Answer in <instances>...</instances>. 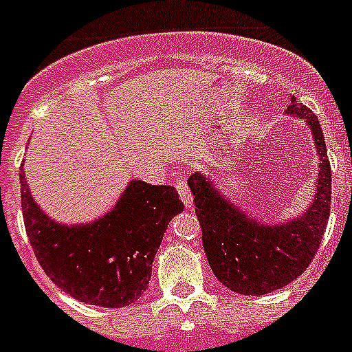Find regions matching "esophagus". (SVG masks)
<instances>
[{
    "mask_svg": "<svg viewBox=\"0 0 352 352\" xmlns=\"http://www.w3.org/2000/svg\"><path fill=\"white\" fill-rule=\"evenodd\" d=\"M175 188L177 192H179V195H181V201L184 203V206H186L188 210L193 208V195L192 192L188 190V184H186V177H179L175 181Z\"/></svg>",
    "mask_w": 352,
    "mask_h": 352,
    "instance_id": "34e87169",
    "label": "esophagus"
}]
</instances>
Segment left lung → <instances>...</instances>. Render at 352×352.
Wrapping results in <instances>:
<instances>
[{"instance_id": "left-lung-1", "label": "left lung", "mask_w": 352, "mask_h": 352, "mask_svg": "<svg viewBox=\"0 0 352 352\" xmlns=\"http://www.w3.org/2000/svg\"><path fill=\"white\" fill-rule=\"evenodd\" d=\"M287 113L305 118L318 151L316 190L311 206L287 223H261L219 193L210 177L193 173L188 186L203 230V246L215 278L237 294L261 296L305 272L322 245L331 214V162L318 117L296 98Z\"/></svg>"}]
</instances>
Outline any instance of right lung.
Segmentation results:
<instances>
[{
	"label": "right lung",
	"instance_id": "right-lung-1",
	"mask_svg": "<svg viewBox=\"0 0 352 352\" xmlns=\"http://www.w3.org/2000/svg\"><path fill=\"white\" fill-rule=\"evenodd\" d=\"M19 182L25 230L52 283L74 300L107 309L131 305L146 292L166 228L184 210L175 188L131 181L109 214L67 226L41 212L23 168Z\"/></svg>",
	"mask_w": 352,
	"mask_h": 352
}]
</instances>
